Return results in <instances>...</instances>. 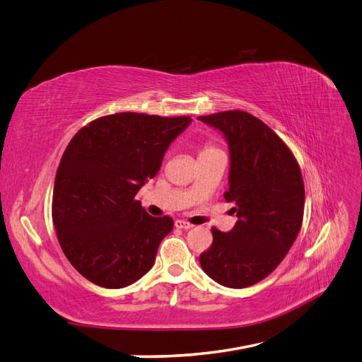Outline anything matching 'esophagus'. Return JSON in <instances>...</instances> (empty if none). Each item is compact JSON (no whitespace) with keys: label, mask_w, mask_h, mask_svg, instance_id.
<instances>
[{"label":"esophagus","mask_w":362,"mask_h":362,"mask_svg":"<svg viewBox=\"0 0 362 362\" xmlns=\"http://www.w3.org/2000/svg\"><path fill=\"white\" fill-rule=\"evenodd\" d=\"M175 226L180 228V229H192L193 228L192 223L185 222V221H175Z\"/></svg>","instance_id":"1"}]
</instances>
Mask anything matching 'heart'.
Masks as SVG:
<instances>
[{"label": "heart", "instance_id": "heart-1", "mask_svg": "<svg viewBox=\"0 0 362 362\" xmlns=\"http://www.w3.org/2000/svg\"><path fill=\"white\" fill-rule=\"evenodd\" d=\"M216 148H213V146H205V148H202V151H201V154H204V152H208V151H214Z\"/></svg>", "mask_w": 362, "mask_h": 362}]
</instances>
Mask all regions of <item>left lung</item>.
Instances as JSON below:
<instances>
[{
    "label": "left lung",
    "mask_w": 362,
    "mask_h": 362,
    "mask_svg": "<svg viewBox=\"0 0 362 362\" xmlns=\"http://www.w3.org/2000/svg\"><path fill=\"white\" fill-rule=\"evenodd\" d=\"M223 134L229 149V189L238 221L229 233L213 228V245L199 257L217 284L245 288L275 270L298 237L305 187L288 146L255 116L231 110L198 117Z\"/></svg>",
    "instance_id": "left-lung-1"
}]
</instances>
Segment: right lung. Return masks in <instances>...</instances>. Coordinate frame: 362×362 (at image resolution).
<instances>
[{
  "label": "right lung",
  "mask_w": 362,
  "mask_h": 362,
  "mask_svg": "<svg viewBox=\"0 0 362 362\" xmlns=\"http://www.w3.org/2000/svg\"><path fill=\"white\" fill-rule=\"evenodd\" d=\"M189 116L117 113L74 136L59 164L52 222L76 272L104 288H124L154 266L169 216L152 217L136 194L160 170Z\"/></svg>",
  "instance_id": "obj_1"
}]
</instances>
